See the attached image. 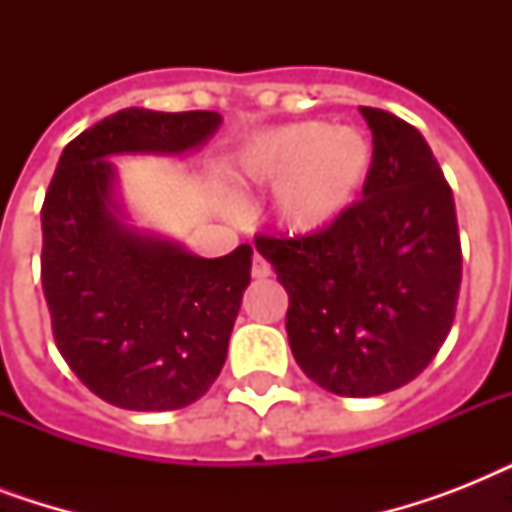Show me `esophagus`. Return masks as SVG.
Masks as SVG:
<instances>
[{
	"label": "esophagus",
	"mask_w": 512,
	"mask_h": 512,
	"mask_svg": "<svg viewBox=\"0 0 512 512\" xmlns=\"http://www.w3.org/2000/svg\"><path fill=\"white\" fill-rule=\"evenodd\" d=\"M252 276H255V279H268V276H271V265H268L265 257L255 255V260H252Z\"/></svg>",
	"instance_id": "1"
}]
</instances>
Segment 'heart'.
I'll list each match as a JSON object with an SVG mask.
<instances>
[{"label":"heart","mask_w":512,"mask_h":512,"mask_svg":"<svg viewBox=\"0 0 512 512\" xmlns=\"http://www.w3.org/2000/svg\"><path fill=\"white\" fill-rule=\"evenodd\" d=\"M374 167L372 140L356 127L292 122L249 135L225 156L223 170L239 191H271V220L289 236H319L356 204ZM236 215L231 196H217Z\"/></svg>","instance_id":"heart-1"}]
</instances>
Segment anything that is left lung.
<instances>
[{
  "mask_svg": "<svg viewBox=\"0 0 512 512\" xmlns=\"http://www.w3.org/2000/svg\"><path fill=\"white\" fill-rule=\"evenodd\" d=\"M374 167L361 201L319 236H257L289 295L292 356L316 385L350 398L414 380L444 345L462 281L454 196L404 119L361 106Z\"/></svg>",
  "mask_w": 512,
  "mask_h": 512,
  "instance_id": "obj_1",
  "label": "left lung"
}]
</instances>
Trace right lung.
Returning a JSON list of instances; mask_svg holds the SVG:
<instances>
[{
	"label": "right lung",
	"mask_w": 512,
	"mask_h": 512,
	"mask_svg": "<svg viewBox=\"0 0 512 512\" xmlns=\"http://www.w3.org/2000/svg\"><path fill=\"white\" fill-rule=\"evenodd\" d=\"M220 124L215 111L124 108L60 154L42 207L44 300L60 356L108 404L183 409L223 369L252 247L209 260L130 225L111 162L191 154Z\"/></svg>",
	"instance_id": "right-lung-1"
}]
</instances>
